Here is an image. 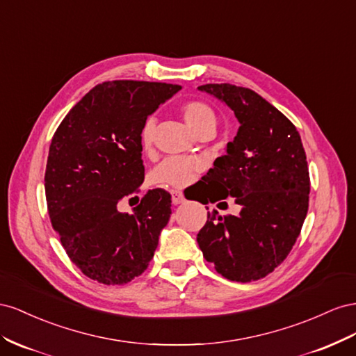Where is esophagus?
I'll use <instances>...</instances> for the list:
<instances>
[{
	"mask_svg": "<svg viewBox=\"0 0 356 356\" xmlns=\"http://www.w3.org/2000/svg\"><path fill=\"white\" fill-rule=\"evenodd\" d=\"M171 201H172V204L177 206V204H181V202H185V197H184V194H181V192H179V191H172V194H171Z\"/></svg>",
	"mask_w": 356,
	"mask_h": 356,
	"instance_id": "obj_1",
	"label": "esophagus"
}]
</instances>
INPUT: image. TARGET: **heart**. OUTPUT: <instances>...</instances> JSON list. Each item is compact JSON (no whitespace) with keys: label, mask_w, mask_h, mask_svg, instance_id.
<instances>
[{"label":"heart","mask_w":356,"mask_h":356,"mask_svg":"<svg viewBox=\"0 0 356 356\" xmlns=\"http://www.w3.org/2000/svg\"><path fill=\"white\" fill-rule=\"evenodd\" d=\"M180 115L185 124L200 136L204 131H211L216 127V113L207 103L200 99H189L180 106ZM154 120L149 119L141 128L140 140L145 149H147L154 141ZM201 168L198 159L194 158H167L155 168L154 177L158 184L181 188L188 185Z\"/></svg>","instance_id":"heart-1"}]
</instances>
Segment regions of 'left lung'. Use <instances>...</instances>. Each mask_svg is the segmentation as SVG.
<instances>
[{
	"label": "left lung",
	"instance_id": "left-lung-1",
	"mask_svg": "<svg viewBox=\"0 0 356 356\" xmlns=\"http://www.w3.org/2000/svg\"><path fill=\"white\" fill-rule=\"evenodd\" d=\"M198 89L223 101L240 124L227 155L216 158L204 177L223 194L210 201L234 197L241 206L237 216L207 213L198 246L223 277L258 280L288 257L306 219V152L292 122L255 90L229 83Z\"/></svg>",
	"mask_w": 356,
	"mask_h": 356
}]
</instances>
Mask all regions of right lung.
Listing matches in <instances>:
<instances>
[{
  "instance_id": "1",
  "label": "right lung",
  "mask_w": 356,
  "mask_h": 356,
  "mask_svg": "<svg viewBox=\"0 0 356 356\" xmlns=\"http://www.w3.org/2000/svg\"><path fill=\"white\" fill-rule=\"evenodd\" d=\"M181 86L138 80L97 85L68 111L49 147L44 189L50 222L85 276L124 285L140 276L171 215V195L149 191L134 215L118 202L145 180L140 133Z\"/></svg>"
}]
</instances>
